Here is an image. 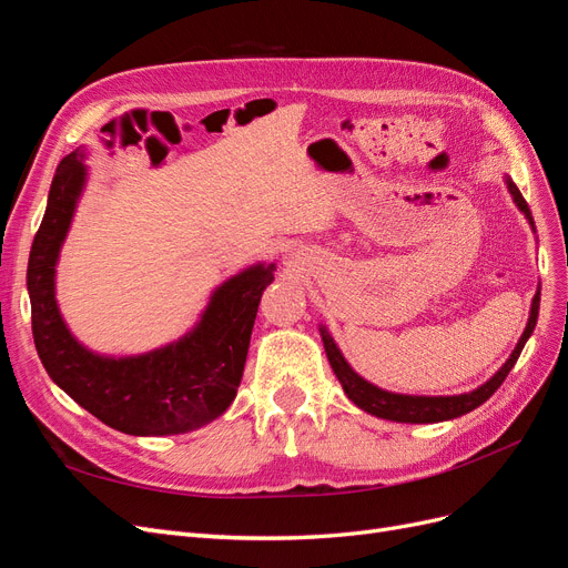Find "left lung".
I'll use <instances>...</instances> for the list:
<instances>
[{
	"instance_id": "1",
	"label": "left lung",
	"mask_w": 568,
	"mask_h": 568,
	"mask_svg": "<svg viewBox=\"0 0 568 568\" xmlns=\"http://www.w3.org/2000/svg\"><path fill=\"white\" fill-rule=\"evenodd\" d=\"M509 186V194L517 201L519 209L524 211V215L530 220L532 225V217H530V209L526 199L521 196L519 186L514 184L511 180H507ZM538 311H540V294H536L530 305V317L526 329L517 343V348L509 355L507 363L503 365V369L497 372L490 382H486L480 388L471 390V393H462V395H438V398H428V395H398V393H388L376 388L372 384H367L363 376H357L351 365L343 359L341 351L336 348V343L332 341V336L322 329V341H324V351L326 357H329V365L334 369V374L338 376V382L346 390L348 398L359 407L369 412L374 417H382V419H390V422H405V424H434V422H445V419H455L459 415H467V412L476 409L478 405H484L490 395L503 386L505 376L509 374V369L517 363L521 351H524V343L528 341V336L536 329V322H538Z\"/></svg>"
}]
</instances>
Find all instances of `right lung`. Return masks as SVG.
<instances>
[{
    "label": "right lung",
    "instance_id": "add662e5",
    "mask_svg": "<svg viewBox=\"0 0 568 568\" xmlns=\"http://www.w3.org/2000/svg\"><path fill=\"white\" fill-rule=\"evenodd\" d=\"M82 153L59 163L28 261L32 338L47 374L71 398L130 436L192 432L225 412L248 355L257 303L274 265L251 267L222 284L201 324L173 346L140 357H99L65 329L54 301V265L84 184Z\"/></svg>",
    "mask_w": 568,
    "mask_h": 568
}]
</instances>
